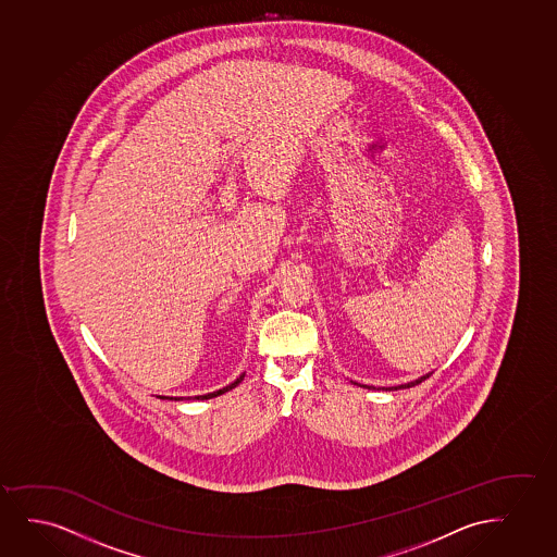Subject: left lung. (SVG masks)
<instances>
[{"label": "left lung", "mask_w": 557, "mask_h": 557, "mask_svg": "<svg viewBox=\"0 0 557 557\" xmlns=\"http://www.w3.org/2000/svg\"><path fill=\"white\" fill-rule=\"evenodd\" d=\"M426 377H429V374H426V376L419 377V380H416V382L405 383V385H397V387H382V389H406V387H413V385H418V383L423 382V380H426ZM362 387H367V389H376V387H369V385H362Z\"/></svg>", "instance_id": "obj_1"}]
</instances>
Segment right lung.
<instances>
[{
    "label": "right lung",
    "mask_w": 557,
    "mask_h": 557,
    "mask_svg": "<svg viewBox=\"0 0 557 557\" xmlns=\"http://www.w3.org/2000/svg\"><path fill=\"white\" fill-rule=\"evenodd\" d=\"M242 380H244V374H242V376H239L238 380H236V382L231 383V385H226V387H223V389L213 391V393H208V395H200V397H195V398H196V400H203V398L219 397V395H223V393H226V391L234 389V387H236V385H238V383L242 382ZM160 398H170V400H180V398H177V397H160Z\"/></svg>",
    "instance_id": "1"
}]
</instances>
